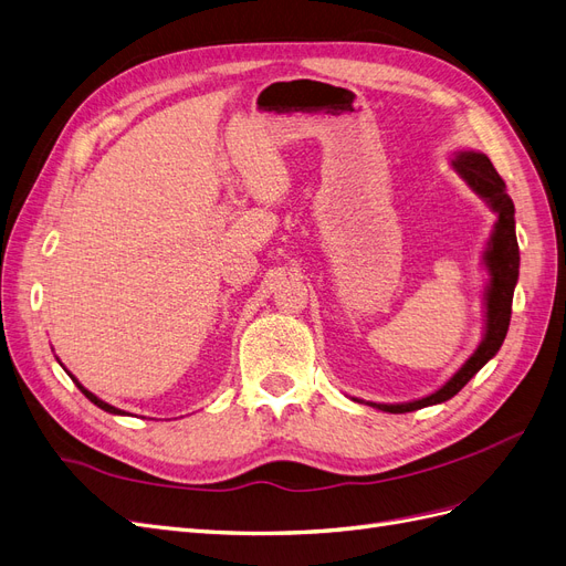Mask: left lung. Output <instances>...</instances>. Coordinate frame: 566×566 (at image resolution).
Segmentation results:
<instances>
[{"label":"left lung","instance_id":"obj_1","mask_svg":"<svg viewBox=\"0 0 566 566\" xmlns=\"http://www.w3.org/2000/svg\"><path fill=\"white\" fill-rule=\"evenodd\" d=\"M455 172L468 181L472 191L489 202V208L499 214L495 221L489 250L484 252V262L489 269V285H486V328L484 337L479 342L476 352L468 358L462 368L453 378L437 389L430 397H422L418 401L408 403H370L375 408L385 410V413H410L424 406H434L449 401L451 397L465 387L474 375L482 370L489 358L499 354L503 339L507 335V325L512 316V295H515V285L520 276V245L515 235V205H512L505 181L495 172L491 160L484 153L474 150H458L453 160Z\"/></svg>","mask_w":566,"mask_h":566}]
</instances>
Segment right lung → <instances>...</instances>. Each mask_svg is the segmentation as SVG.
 I'll return each mask as SVG.
<instances>
[{
	"instance_id": "obj_1",
	"label": "right lung",
	"mask_w": 566,
	"mask_h": 566,
	"mask_svg": "<svg viewBox=\"0 0 566 566\" xmlns=\"http://www.w3.org/2000/svg\"><path fill=\"white\" fill-rule=\"evenodd\" d=\"M67 375H71V373H67ZM71 378H73V375H71ZM73 382L80 387V391L84 394V397H87L92 403H96L101 410H106V413H113V416H125L123 410H119V408H115V406H111V403H106V401H101V399L96 397V394H92L90 389H84V387H82V385H80L75 378H73Z\"/></svg>"
}]
</instances>
